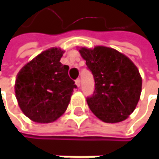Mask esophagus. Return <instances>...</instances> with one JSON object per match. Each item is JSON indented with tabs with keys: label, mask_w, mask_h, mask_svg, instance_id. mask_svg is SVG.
Wrapping results in <instances>:
<instances>
[{
	"label": "esophagus",
	"mask_w": 159,
	"mask_h": 159,
	"mask_svg": "<svg viewBox=\"0 0 159 159\" xmlns=\"http://www.w3.org/2000/svg\"><path fill=\"white\" fill-rule=\"evenodd\" d=\"M75 84L79 87L80 86V84H81V80L79 79V78H77V79L75 80Z\"/></svg>",
	"instance_id": "esophagus-1"
}]
</instances>
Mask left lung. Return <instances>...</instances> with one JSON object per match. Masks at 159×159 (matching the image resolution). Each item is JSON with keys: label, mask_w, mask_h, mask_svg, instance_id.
<instances>
[{"label": "left lung", "mask_w": 159, "mask_h": 159, "mask_svg": "<svg viewBox=\"0 0 159 159\" xmlns=\"http://www.w3.org/2000/svg\"><path fill=\"white\" fill-rule=\"evenodd\" d=\"M79 52L95 80L94 94L86 98L89 109L104 122L127 119L134 111L142 91L137 67L114 48L97 46L81 48Z\"/></svg>", "instance_id": "1"}]
</instances>
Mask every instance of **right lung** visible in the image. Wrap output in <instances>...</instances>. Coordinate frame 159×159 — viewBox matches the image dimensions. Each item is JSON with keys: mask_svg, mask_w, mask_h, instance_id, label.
Listing matches in <instances>:
<instances>
[{"mask_svg": "<svg viewBox=\"0 0 159 159\" xmlns=\"http://www.w3.org/2000/svg\"><path fill=\"white\" fill-rule=\"evenodd\" d=\"M63 52L59 48L41 52L16 76L15 91L18 105L33 121L48 123L60 118L77 87L68 75L69 66L60 61Z\"/></svg>", "mask_w": 159, "mask_h": 159, "instance_id": "add662e5", "label": "right lung"}]
</instances>
